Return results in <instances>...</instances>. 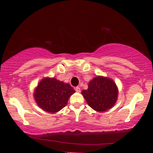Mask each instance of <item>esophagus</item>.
<instances>
[{
  "label": "esophagus",
  "mask_w": 153,
  "mask_h": 153,
  "mask_svg": "<svg viewBox=\"0 0 153 153\" xmlns=\"http://www.w3.org/2000/svg\"><path fill=\"white\" fill-rule=\"evenodd\" d=\"M75 91H76L77 93H80V92H81V88L79 87H76V88H75Z\"/></svg>",
  "instance_id": "esophagus-1"
}]
</instances>
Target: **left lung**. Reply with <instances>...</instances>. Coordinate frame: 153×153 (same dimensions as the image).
Here are the masks:
<instances>
[{
  "label": "left lung",
  "mask_w": 153,
  "mask_h": 153,
  "mask_svg": "<svg viewBox=\"0 0 153 153\" xmlns=\"http://www.w3.org/2000/svg\"><path fill=\"white\" fill-rule=\"evenodd\" d=\"M81 94L93 109L104 112L115 105L118 100V89L113 79L97 76L90 81L88 88L83 90Z\"/></svg>",
  "instance_id": "obj_1"
}]
</instances>
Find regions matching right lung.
<instances>
[{
  "instance_id": "1",
  "label": "right lung",
  "mask_w": 153,
  "mask_h": 153,
  "mask_svg": "<svg viewBox=\"0 0 153 153\" xmlns=\"http://www.w3.org/2000/svg\"><path fill=\"white\" fill-rule=\"evenodd\" d=\"M75 91L69 83L45 77L35 88L33 97L39 107L48 113H56L65 107Z\"/></svg>"
}]
</instances>
